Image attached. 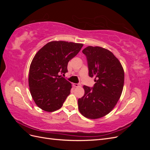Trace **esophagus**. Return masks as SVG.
<instances>
[{
	"label": "esophagus",
	"instance_id": "obj_1",
	"mask_svg": "<svg viewBox=\"0 0 150 150\" xmlns=\"http://www.w3.org/2000/svg\"><path fill=\"white\" fill-rule=\"evenodd\" d=\"M73 86H74V87H80V86H81V84L80 83H74L73 84Z\"/></svg>",
	"mask_w": 150,
	"mask_h": 150
}]
</instances>
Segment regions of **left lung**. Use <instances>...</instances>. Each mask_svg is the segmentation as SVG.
<instances>
[{"mask_svg":"<svg viewBox=\"0 0 150 150\" xmlns=\"http://www.w3.org/2000/svg\"><path fill=\"white\" fill-rule=\"evenodd\" d=\"M87 59L93 88L84 86V96L78 99L80 112L89 119L108 115L118 101L124 86L125 73L119 60L109 50L88 46L83 50Z\"/></svg>","mask_w":150,"mask_h":150,"instance_id":"1","label":"left lung"}]
</instances>
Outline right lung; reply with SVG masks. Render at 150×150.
Returning <instances> with one entry per match:
<instances>
[{
	"label": "right lung",
	"mask_w": 150,
	"mask_h": 150,
	"mask_svg": "<svg viewBox=\"0 0 150 150\" xmlns=\"http://www.w3.org/2000/svg\"><path fill=\"white\" fill-rule=\"evenodd\" d=\"M83 46V44L52 41L36 53L30 66L29 86L37 106L52 112L60 109L71 93V84L63 78L67 64Z\"/></svg>",
	"instance_id": "add662e5"
}]
</instances>
